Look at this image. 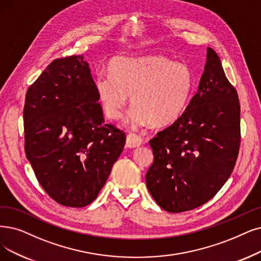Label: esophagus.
<instances>
[{
  "label": "esophagus",
  "mask_w": 261,
  "mask_h": 261,
  "mask_svg": "<svg viewBox=\"0 0 261 261\" xmlns=\"http://www.w3.org/2000/svg\"><path fill=\"white\" fill-rule=\"evenodd\" d=\"M141 143H142V140H141V138L139 136H137V135L129 134L128 136L126 137V145H127L128 148H130V149L140 147Z\"/></svg>",
  "instance_id": "34e87169"
}]
</instances>
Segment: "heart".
Returning <instances> with one entry per match:
<instances>
[{"label": "heart", "mask_w": 261, "mask_h": 261, "mask_svg": "<svg viewBox=\"0 0 261 261\" xmlns=\"http://www.w3.org/2000/svg\"><path fill=\"white\" fill-rule=\"evenodd\" d=\"M108 69L111 77L95 79L97 99L108 119H121L129 96L134 108L125 123L130 127H167L182 118L194 89L193 72L186 64L154 55L113 59Z\"/></svg>", "instance_id": "b5f03b06"}]
</instances>
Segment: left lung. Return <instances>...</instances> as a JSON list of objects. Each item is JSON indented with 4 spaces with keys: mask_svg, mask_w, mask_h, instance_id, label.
<instances>
[{
    "mask_svg": "<svg viewBox=\"0 0 261 261\" xmlns=\"http://www.w3.org/2000/svg\"><path fill=\"white\" fill-rule=\"evenodd\" d=\"M240 140L237 91L207 48L198 91L182 118L149 141L154 162L145 182L156 203L180 213L209 201L230 176Z\"/></svg>",
    "mask_w": 261,
    "mask_h": 261,
    "instance_id": "obj_1",
    "label": "left lung"
}]
</instances>
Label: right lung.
Instances as JSON below:
<instances>
[{
  "label": "right lung",
  "mask_w": 261,
  "mask_h": 261,
  "mask_svg": "<svg viewBox=\"0 0 261 261\" xmlns=\"http://www.w3.org/2000/svg\"><path fill=\"white\" fill-rule=\"evenodd\" d=\"M83 56L58 59L31 86L23 109L24 150L36 179L58 203L90 204L121 155L125 134L105 124Z\"/></svg>",
  "instance_id": "right-lung-1"
}]
</instances>
